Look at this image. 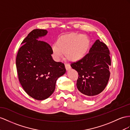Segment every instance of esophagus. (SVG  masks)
<instances>
[{"label": "esophagus", "mask_w": 130, "mask_h": 130, "mask_svg": "<svg viewBox=\"0 0 130 130\" xmlns=\"http://www.w3.org/2000/svg\"><path fill=\"white\" fill-rule=\"evenodd\" d=\"M65 68H66V70H69L71 69L70 65L69 64H65Z\"/></svg>", "instance_id": "obj_1"}]
</instances>
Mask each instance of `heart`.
<instances>
[{
  "label": "heart",
  "instance_id": "b5f03b06",
  "mask_svg": "<svg viewBox=\"0 0 130 130\" xmlns=\"http://www.w3.org/2000/svg\"><path fill=\"white\" fill-rule=\"evenodd\" d=\"M89 45L87 37L72 33L60 38L57 42V46H53V50L57 58L61 57L62 54H64L70 60L76 61L86 55Z\"/></svg>",
  "mask_w": 130,
  "mask_h": 130
}]
</instances>
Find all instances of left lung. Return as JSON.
Returning a JSON list of instances; mask_svg holds the SVG:
<instances>
[{"label":"left lung","mask_w":130,"mask_h":130,"mask_svg":"<svg viewBox=\"0 0 130 130\" xmlns=\"http://www.w3.org/2000/svg\"><path fill=\"white\" fill-rule=\"evenodd\" d=\"M110 65L108 46L97 39L89 53L78 61L71 64L72 68L77 71L79 75L76 83L78 91L86 97L101 93L108 83Z\"/></svg>","instance_id":"8db88e82"}]
</instances>
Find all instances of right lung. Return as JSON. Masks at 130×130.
<instances>
[{"label":"right lung","mask_w":130,"mask_h":130,"mask_svg":"<svg viewBox=\"0 0 130 130\" xmlns=\"http://www.w3.org/2000/svg\"><path fill=\"white\" fill-rule=\"evenodd\" d=\"M47 33L45 29H33L21 43L16 59L22 88L30 97L38 101L53 94L57 79L66 72L64 64L52 59L51 46L37 40Z\"/></svg>","instance_id":"add662e5"}]
</instances>
